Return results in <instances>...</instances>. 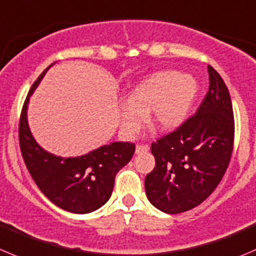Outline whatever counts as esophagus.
Here are the masks:
<instances>
[{"label": "esophagus", "mask_w": 256, "mask_h": 256, "mask_svg": "<svg viewBox=\"0 0 256 256\" xmlns=\"http://www.w3.org/2000/svg\"><path fill=\"white\" fill-rule=\"evenodd\" d=\"M148 144H140V145L136 146V154H142V152H146V151H148Z\"/></svg>", "instance_id": "esophagus-1"}]
</instances>
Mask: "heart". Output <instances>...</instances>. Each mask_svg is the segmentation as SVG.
<instances>
[{"instance_id": "b5f03b06", "label": "heart", "mask_w": 256, "mask_h": 256, "mask_svg": "<svg viewBox=\"0 0 256 256\" xmlns=\"http://www.w3.org/2000/svg\"><path fill=\"white\" fill-rule=\"evenodd\" d=\"M199 92L194 76L175 70L158 71L134 86L121 106L124 132L132 136L148 114V124L160 131L178 128L188 118Z\"/></svg>"}]
</instances>
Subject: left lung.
<instances>
[{
  "mask_svg": "<svg viewBox=\"0 0 256 256\" xmlns=\"http://www.w3.org/2000/svg\"><path fill=\"white\" fill-rule=\"evenodd\" d=\"M209 91L196 112L151 144L156 165L145 178L148 202L166 214L202 204L222 181L232 154L234 114L222 76L208 66Z\"/></svg>",
  "mask_w": 256,
  "mask_h": 256,
  "instance_id": "left-lung-1",
  "label": "left lung"
}]
</instances>
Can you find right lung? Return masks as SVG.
Listing matches in <instances>:
<instances>
[{
  "mask_svg": "<svg viewBox=\"0 0 256 256\" xmlns=\"http://www.w3.org/2000/svg\"><path fill=\"white\" fill-rule=\"evenodd\" d=\"M48 68L50 66L34 81L22 108L18 125L22 158L34 181L50 202L66 212L88 214L110 199L116 174L131 160L135 145L118 141L78 158H61L44 150L30 131L27 105Z\"/></svg>",
  "mask_w": 256,
  "mask_h": 256,
  "instance_id": "obj_1",
  "label": "right lung"
}]
</instances>
